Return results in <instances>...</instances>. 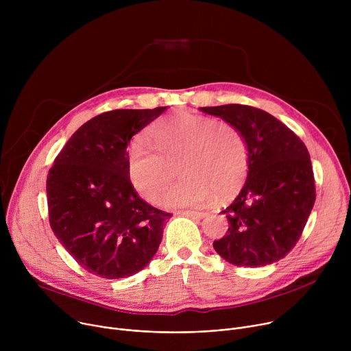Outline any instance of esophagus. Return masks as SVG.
Returning a JSON list of instances; mask_svg holds the SVG:
<instances>
[{"mask_svg":"<svg viewBox=\"0 0 351 351\" xmlns=\"http://www.w3.org/2000/svg\"><path fill=\"white\" fill-rule=\"evenodd\" d=\"M179 215L183 217H194V218H204L207 215V213L203 211H193V210H186V211H178Z\"/></svg>","mask_w":351,"mask_h":351,"instance_id":"obj_1","label":"esophagus"}]
</instances>
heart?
<instances>
[{
    "label": "heart",
    "instance_id": "heart-1",
    "mask_svg": "<svg viewBox=\"0 0 351 351\" xmlns=\"http://www.w3.org/2000/svg\"><path fill=\"white\" fill-rule=\"evenodd\" d=\"M153 143L129 144L126 165L130 182L149 202H158L172 178L169 161H180L184 175L162 195L169 208L198 206L215 194L228 197L244 182L248 149L241 132L226 121L178 111L152 129Z\"/></svg>",
    "mask_w": 351,
    "mask_h": 351
}]
</instances>
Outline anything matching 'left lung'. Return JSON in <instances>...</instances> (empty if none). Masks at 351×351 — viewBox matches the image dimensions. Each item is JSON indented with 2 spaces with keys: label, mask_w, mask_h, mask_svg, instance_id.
<instances>
[{
  "label": "left lung",
  "mask_w": 351,
  "mask_h": 351,
  "mask_svg": "<svg viewBox=\"0 0 351 351\" xmlns=\"http://www.w3.org/2000/svg\"><path fill=\"white\" fill-rule=\"evenodd\" d=\"M234 125L245 138V183L222 214L229 228L215 252L237 267L279 261L295 245L315 203L314 172L306 144L271 114L241 104L203 107Z\"/></svg>",
  "instance_id": "8db88e82"
}]
</instances>
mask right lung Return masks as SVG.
I'll use <instances>...</instances> for the list:
<instances>
[{
  "instance_id": "obj_1",
  "label": "right lung",
  "mask_w": 351,
  "mask_h": 351,
  "mask_svg": "<svg viewBox=\"0 0 351 351\" xmlns=\"http://www.w3.org/2000/svg\"><path fill=\"white\" fill-rule=\"evenodd\" d=\"M167 107L114 110L82 125L47 176L49 225L87 272L106 279L141 271L157 253L172 214L145 203L126 165L130 138Z\"/></svg>"
}]
</instances>
